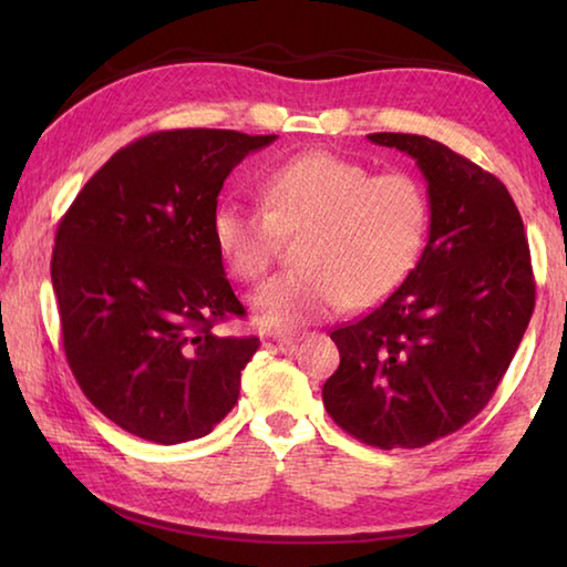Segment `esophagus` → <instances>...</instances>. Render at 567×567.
<instances>
[{"mask_svg": "<svg viewBox=\"0 0 567 567\" xmlns=\"http://www.w3.org/2000/svg\"><path fill=\"white\" fill-rule=\"evenodd\" d=\"M267 338H270L272 342H277V344H280V348H295V344L302 340V334H300V332H285V330H272V332H267Z\"/></svg>", "mask_w": 567, "mask_h": 567, "instance_id": "esophagus-1", "label": "esophagus"}]
</instances>
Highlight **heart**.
Segmentation results:
<instances>
[{
  "label": "heart",
  "mask_w": 567,
  "mask_h": 567,
  "mask_svg": "<svg viewBox=\"0 0 567 567\" xmlns=\"http://www.w3.org/2000/svg\"><path fill=\"white\" fill-rule=\"evenodd\" d=\"M265 207L223 203L213 235L229 272L260 280L285 237L302 235L297 262L249 300L265 328H297L372 305L405 280L430 225L425 187L408 172H380L332 152H302L262 179Z\"/></svg>",
  "instance_id": "1"
}]
</instances>
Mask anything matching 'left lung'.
<instances>
[{
    "mask_svg": "<svg viewBox=\"0 0 567 567\" xmlns=\"http://www.w3.org/2000/svg\"><path fill=\"white\" fill-rule=\"evenodd\" d=\"M415 159L427 182L430 235L395 292L332 330L340 368L322 402L360 443L425 447L493 398L535 307L530 247L501 179L420 134H368Z\"/></svg>",
    "mask_w": 567,
    "mask_h": 567,
    "instance_id": "8db88e82",
    "label": "left lung"
}]
</instances>
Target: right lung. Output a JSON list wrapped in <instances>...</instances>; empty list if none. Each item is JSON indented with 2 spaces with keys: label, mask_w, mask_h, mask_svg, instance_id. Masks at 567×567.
<instances>
[{
  "label": "right lung",
  "mask_w": 567,
  "mask_h": 567,
  "mask_svg": "<svg viewBox=\"0 0 567 567\" xmlns=\"http://www.w3.org/2000/svg\"><path fill=\"white\" fill-rule=\"evenodd\" d=\"M277 134L169 130L104 162L54 237L66 362L84 395L159 445L205 437L235 408L257 338L217 324L245 307L215 245L217 195Z\"/></svg>",
  "instance_id": "obj_1"
}]
</instances>
